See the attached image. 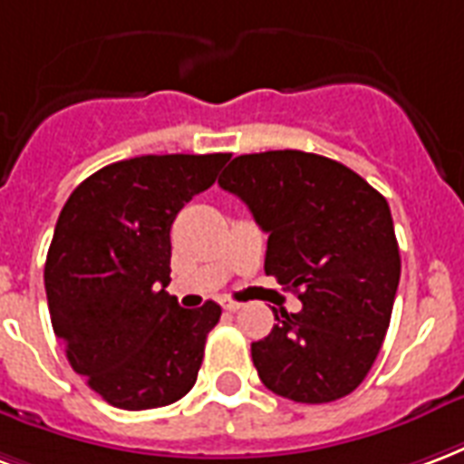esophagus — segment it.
Returning a JSON list of instances; mask_svg holds the SVG:
<instances>
[{
	"label": "esophagus",
	"mask_w": 464,
	"mask_h": 464,
	"mask_svg": "<svg viewBox=\"0 0 464 464\" xmlns=\"http://www.w3.org/2000/svg\"><path fill=\"white\" fill-rule=\"evenodd\" d=\"M221 307L226 312H238L243 307V302H236V300H228V297H223Z\"/></svg>",
	"instance_id": "esophagus-1"
}]
</instances>
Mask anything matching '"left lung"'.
<instances>
[{
    "mask_svg": "<svg viewBox=\"0 0 464 464\" xmlns=\"http://www.w3.org/2000/svg\"><path fill=\"white\" fill-rule=\"evenodd\" d=\"M218 184L267 233L266 273L297 293L250 344L266 389L295 403H329L366 379L401 280L386 198L344 164L300 150L241 154Z\"/></svg>",
    "mask_w": 464,
    "mask_h": 464,
    "instance_id": "obj_1",
    "label": "left lung"
}]
</instances>
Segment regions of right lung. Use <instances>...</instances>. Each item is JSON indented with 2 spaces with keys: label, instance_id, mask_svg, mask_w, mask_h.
Returning <instances> with one entry per match:
<instances>
[{
  "label": "right lung",
  "instance_id": "add662e5",
  "mask_svg": "<svg viewBox=\"0 0 464 464\" xmlns=\"http://www.w3.org/2000/svg\"><path fill=\"white\" fill-rule=\"evenodd\" d=\"M231 154H145L81 181L58 216L44 283L68 363L122 411L169 406L197 383L214 300L181 310L169 285L171 223Z\"/></svg>",
  "mask_w": 464,
  "mask_h": 464
}]
</instances>
